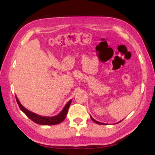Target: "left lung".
Returning <instances> with one entry per match:
<instances>
[{"label": "left lung", "mask_w": 155, "mask_h": 155, "mask_svg": "<svg viewBox=\"0 0 155 155\" xmlns=\"http://www.w3.org/2000/svg\"><path fill=\"white\" fill-rule=\"evenodd\" d=\"M91 119L93 120L94 122V123H96L97 124H105V123H100V122H98V121H97L96 120H94V118H93V117H92L91 116ZM120 123V121H119V122H118V123Z\"/></svg>", "instance_id": "1"}]
</instances>
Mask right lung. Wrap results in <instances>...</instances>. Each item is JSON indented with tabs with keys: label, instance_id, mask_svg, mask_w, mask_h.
I'll return each mask as SVG.
<instances>
[{
	"label": "right lung",
	"instance_id": "obj_1",
	"mask_svg": "<svg viewBox=\"0 0 155 155\" xmlns=\"http://www.w3.org/2000/svg\"><path fill=\"white\" fill-rule=\"evenodd\" d=\"M16 100L18 104L20 109H21L23 113L27 115V116L30 118L31 120L35 122V123L42 124V125H54V124H57L62 123V122L64 120L66 116H67L68 108L70 107L71 103L72 102V100L69 101L67 103V104L65 105V107H64L63 109H62V110L58 114L56 115L54 117H48L41 116V115L37 114L34 113H32V112H31L30 110H27V108H25L21 103H20V102L18 99V98L16 97Z\"/></svg>",
	"mask_w": 155,
	"mask_h": 155
}]
</instances>
